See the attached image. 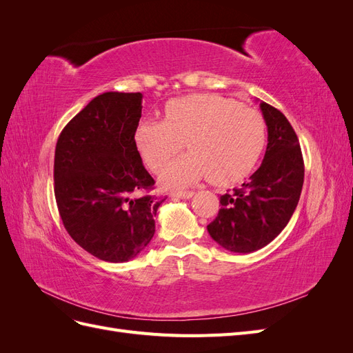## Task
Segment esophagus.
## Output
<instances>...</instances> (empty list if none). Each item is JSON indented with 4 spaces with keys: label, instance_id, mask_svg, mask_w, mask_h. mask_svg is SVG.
Segmentation results:
<instances>
[{
    "label": "esophagus",
    "instance_id": "esophagus-1",
    "mask_svg": "<svg viewBox=\"0 0 353 353\" xmlns=\"http://www.w3.org/2000/svg\"><path fill=\"white\" fill-rule=\"evenodd\" d=\"M174 197H178V199H191L194 196L193 191H175V193H172Z\"/></svg>",
    "mask_w": 353,
    "mask_h": 353
}]
</instances>
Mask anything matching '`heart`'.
I'll return each mask as SVG.
<instances>
[{"label":"heart","instance_id":"obj_1","mask_svg":"<svg viewBox=\"0 0 353 353\" xmlns=\"http://www.w3.org/2000/svg\"><path fill=\"white\" fill-rule=\"evenodd\" d=\"M184 141L190 153L170 163L165 185L181 187L209 176L228 185L248 176L263 152L266 125L252 108L215 94H191L166 104L165 121H144L135 128L138 154L153 172H160Z\"/></svg>","mask_w":353,"mask_h":353}]
</instances>
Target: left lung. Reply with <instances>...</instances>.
<instances>
[{
	"label": "left lung",
	"mask_w": 353,
	"mask_h": 353,
	"mask_svg": "<svg viewBox=\"0 0 353 353\" xmlns=\"http://www.w3.org/2000/svg\"><path fill=\"white\" fill-rule=\"evenodd\" d=\"M268 145L259 169L243 188L221 196V209L208 231L225 250L250 253L285 228L302 193L305 166L297 135L287 117L261 101Z\"/></svg>",
	"instance_id": "obj_1"
}]
</instances>
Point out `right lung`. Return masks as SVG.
Masks as SVG:
<instances>
[{
	"label": "right lung",
	"mask_w": 353,
	"mask_h": 353,
	"mask_svg": "<svg viewBox=\"0 0 353 353\" xmlns=\"http://www.w3.org/2000/svg\"><path fill=\"white\" fill-rule=\"evenodd\" d=\"M141 92H103L61 131L54 156V194L69 236L105 262L137 258L154 236L166 197L134 144Z\"/></svg>",
	"instance_id": "add662e5"
}]
</instances>
